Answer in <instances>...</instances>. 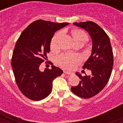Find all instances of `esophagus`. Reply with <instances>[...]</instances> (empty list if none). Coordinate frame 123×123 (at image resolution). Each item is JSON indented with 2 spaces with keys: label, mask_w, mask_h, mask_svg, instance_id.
Returning <instances> with one entry per match:
<instances>
[{
  "label": "esophagus",
  "mask_w": 123,
  "mask_h": 123,
  "mask_svg": "<svg viewBox=\"0 0 123 123\" xmlns=\"http://www.w3.org/2000/svg\"><path fill=\"white\" fill-rule=\"evenodd\" d=\"M64 73L65 74H68V75H71L73 74V73L71 72H70V71H67V70H64Z\"/></svg>",
  "instance_id": "obj_1"
}]
</instances>
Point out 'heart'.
Masks as SVG:
<instances>
[{
	"instance_id": "heart-1",
	"label": "heart",
	"mask_w": 123,
	"mask_h": 123,
	"mask_svg": "<svg viewBox=\"0 0 123 123\" xmlns=\"http://www.w3.org/2000/svg\"><path fill=\"white\" fill-rule=\"evenodd\" d=\"M73 36L76 42L83 39H87V36L82 31H75L73 32ZM62 36V32L56 34L53 37L51 42V47L52 48L57 47L59 43L60 39ZM81 60V57L78 55H74L71 54H62L58 57V62L60 66L67 69H71L75 65Z\"/></svg>"
}]
</instances>
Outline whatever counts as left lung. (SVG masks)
Segmentation results:
<instances>
[{"instance_id": "obj_1", "label": "left lung", "mask_w": 123, "mask_h": 123, "mask_svg": "<svg viewBox=\"0 0 123 123\" xmlns=\"http://www.w3.org/2000/svg\"><path fill=\"white\" fill-rule=\"evenodd\" d=\"M73 24L85 29L92 38V54L82 67L91 70L92 74L82 76L76 73L81 81L77 86L71 87V90L79 97L89 98L98 94L109 81L113 66V54L109 37L97 24L92 21Z\"/></svg>"}]
</instances>
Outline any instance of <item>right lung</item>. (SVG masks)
<instances>
[{
    "mask_svg": "<svg viewBox=\"0 0 123 123\" xmlns=\"http://www.w3.org/2000/svg\"><path fill=\"white\" fill-rule=\"evenodd\" d=\"M68 25L38 19L30 24L17 40L12 66L19 91L29 99L39 101L47 97L52 91L54 79L63 73L54 65L44 72L40 71L39 67L49 53L55 32Z\"/></svg>",
    "mask_w": 123,
    "mask_h": 123,
    "instance_id": "right-lung-1",
    "label": "right lung"
}]
</instances>
